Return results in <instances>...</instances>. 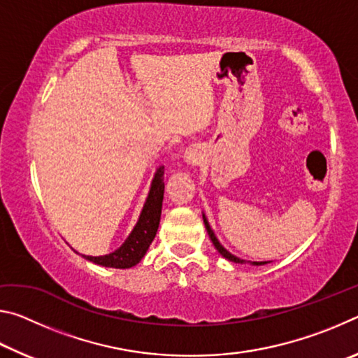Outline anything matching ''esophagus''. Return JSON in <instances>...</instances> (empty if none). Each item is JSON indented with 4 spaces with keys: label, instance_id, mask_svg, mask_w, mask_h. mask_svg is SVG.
<instances>
[{
    "label": "esophagus",
    "instance_id": "34e87169",
    "mask_svg": "<svg viewBox=\"0 0 358 358\" xmlns=\"http://www.w3.org/2000/svg\"><path fill=\"white\" fill-rule=\"evenodd\" d=\"M196 159H197L196 155H192V153H189V151H187V153H186V161L187 162H192V164H194V162H196Z\"/></svg>",
    "mask_w": 358,
    "mask_h": 358
}]
</instances>
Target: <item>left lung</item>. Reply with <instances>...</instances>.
I'll return each mask as SVG.
<instances>
[{"label": "left lung", "instance_id": "1", "mask_svg": "<svg viewBox=\"0 0 358 358\" xmlns=\"http://www.w3.org/2000/svg\"><path fill=\"white\" fill-rule=\"evenodd\" d=\"M203 222H205V229H207V232H208V235H210V240L213 241V245H215V248L217 250V252H220L222 257H226L227 260H230V262L245 264L243 259H240V257H237V256H234V254H230V252L226 250V248H224V246L220 243V240L216 238V235H215L213 230H211L210 224H208V221H207V217H205V215H203ZM251 264H252V265H265V264H268V262H251Z\"/></svg>", "mask_w": 358, "mask_h": 358}]
</instances>
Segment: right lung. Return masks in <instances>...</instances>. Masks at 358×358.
<instances>
[{"instance_id": "add662e5", "label": "right lung", "mask_w": 358, "mask_h": 358, "mask_svg": "<svg viewBox=\"0 0 358 358\" xmlns=\"http://www.w3.org/2000/svg\"><path fill=\"white\" fill-rule=\"evenodd\" d=\"M162 199H164V166L157 167L155 178L151 181V187L147 201L138 216V221L118 250H115L106 256H83L93 264L110 268H131L137 265L147 254L151 241L155 240L157 227H159Z\"/></svg>"}]
</instances>
